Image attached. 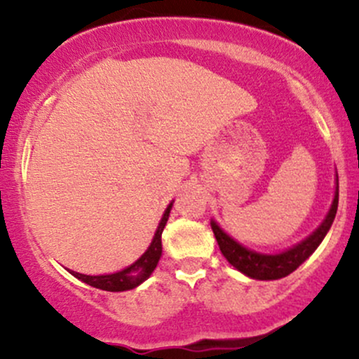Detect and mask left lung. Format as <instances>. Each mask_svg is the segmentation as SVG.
Listing matches in <instances>:
<instances>
[{"instance_id":"8db88e82","label":"left lung","mask_w":359,"mask_h":359,"mask_svg":"<svg viewBox=\"0 0 359 359\" xmlns=\"http://www.w3.org/2000/svg\"><path fill=\"white\" fill-rule=\"evenodd\" d=\"M337 177V175H336ZM337 203H339V184L336 179V192L334 199H332L331 209H329L327 216L320 222L319 228L314 233L309 234L306 240H302L292 248L280 251V253H258V251L246 248L245 245L238 243L234 238L229 236L224 229L217 224L216 221L211 219V228L214 236H216L217 245H219L221 253L224 258L241 273L246 277L255 280H278L290 275L302 265L306 259L311 257L324 240V236L331 229L332 221H334L337 212Z\"/></svg>"}]
</instances>
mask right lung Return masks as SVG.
Listing matches in <instances>:
<instances>
[{
  "label": "right lung",
  "mask_w": 359,
  "mask_h": 359,
  "mask_svg": "<svg viewBox=\"0 0 359 359\" xmlns=\"http://www.w3.org/2000/svg\"><path fill=\"white\" fill-rule=\"evenodd\" d=\"M172 204L174 203L167 205L165 212H163L162 219L158 222V228H156L155 236L154 240H151L150 246H148V250L137 259V262L131 263L130 266L116 271V273L108 275H84L72 270H69V273H72L74 277L79 278L81 282L88 283L90 287H96L108 292H125L138 287L140 283L145 282V280L154 273L156 265H158V259L162 257V233L168 221V216H170Z\"/></svg>",
  "instance_id": "right-lung-1"
}]
</instances>
